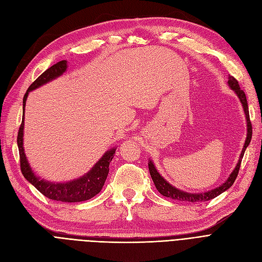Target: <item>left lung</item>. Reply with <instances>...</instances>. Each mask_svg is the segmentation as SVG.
Here are the masks:
<instances>
[{
  "mask_svg": "<svg viewBox=\"0 0 262 262\" xmlns=\"http://www.w3.org/2000/svg\"><path fill=\"white\" fill-rule=\"evenodd\" d=\"M228 85L229 87L235 91L238 95L239 100L241 101V104L243 106L244 113L246 116V123H247V136H246V140L243 146V149L240 155V159L237 163V167L235 168V170L232 171V173L229 175L228 180L222 185L220 186L211 191H207L204 192V193H188V192H184L180 189H176L175 187H173L172 185H170L163 177H161V175L157 172L156 168L154 167V164L152 161L148 162V170H149V174L150 177L155 184L156 189L159 191V193H161L163 196L170 198L172 200H177V201H183V202H191V203H195V202H206V201H210L214 198H216L217 195H220L221 193H223L224 191H226L227 189H229L232 184L235 183L236 178L238 176L239 170H240V164L245 152V148L249 146L251 139H252V134H253V128H252V123L250 120V113H249V106H247V101H246V96L243 90L240 89L239 82L238 80L233 77V76H229L228 77Z\"/></svg>",
  "mask_w": 262,
  "mask_h": 262,
  "instance_id": "8db88e82",
  "label": "left lung"
}]
</instances>
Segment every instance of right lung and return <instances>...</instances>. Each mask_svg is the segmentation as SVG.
<instances>
[{
	"label": "right lung",
	"instance_id": "1",
	"mask_svg": "<svg viewBox=\"0 0 262 262\" xmlns=\"http://www.w3.org/2000/svg\"><path fill=\"white\" fill-rule=\"evenodd\" d=\"M66 69H67V61L61 60L50 67L47 71H45L33 82L24 94L23 114H24L25 102L27 99V95H29V92L47 84L48 81L60 76L66 71ZM23 126H24V116L22 118V123L19 127L18 137H17L21 172L26 180L29 181L45 196L53 201H59V202H66V203H77V202L90 200L102 190L109 172V163L114 158L116 148H112L110 150H108V152H106L104 156L98 161V163H95V166L86 175L78 178V180H74L72 182H68V183H61V184H53L50 182H46L43 180H40L39 177H37L33 173L29 162H27L24 154V148H23Z\"/></svg>",
	"mask_w": 262,
	"mask_h": 262
}]
</instances>
